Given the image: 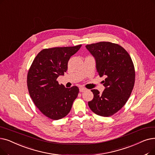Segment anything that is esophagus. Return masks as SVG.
Here are the masks:
<instances>
[{"label":"esophagus","instance_id":"esophagus-1","mask_svg":"<svg viewBox=\"0 0 155 155\" xmlns=\"http://www.w3.org/2000/svg\"><path fill=\"white\" fill-rule=\"evenodd\" d=\"M79 91L80 92H85V91H87V89L84 88V87H80Z\"/></svg>","mask_w":155,"mask_h":155}]
</instances>
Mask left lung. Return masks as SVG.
Listing matches in <instances>:
<instances>
[{
    "mask_svg": "<svg viewBox=\"0 0 155 155\" xmlns=\"http://www.w3.org/2000/svg\"><path fill=\"white\" fill-rule=\"evenodd\" d=\"M85 47L96 59L99 75L106 77L104 91L91 90L94 98L88 105L97 115L112 116L125 104L133 90L136 75L132 59L117 44L100 42Z\"/></svg>",
    "mask_w": 155,
    "mask_h": 155,
    "instance_id": "obj_1",
    "label": "left lung"
}]
</instances>
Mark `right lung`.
Instances as JSON below:
<instances>
[{
  "label": "right lung",
  "instance_id": "add662e5",
  "mask_svg": "<svg viewBox=\"0 0 155 155\" xmlns=\"http://www.w3.org/2000/svg\"><path fill=\"white\" fill-rule=\"evenodd\" d=\"M53 48L40 51L30 66L27 86L33 103L45 116L57 120L66 117L79 92L77 86L66 88L59 84L57 78L64 75L70 57L81 48Z\"/></svg>",
  "mask_w": 155,
  "mask_h": 155
}]
</instances>
